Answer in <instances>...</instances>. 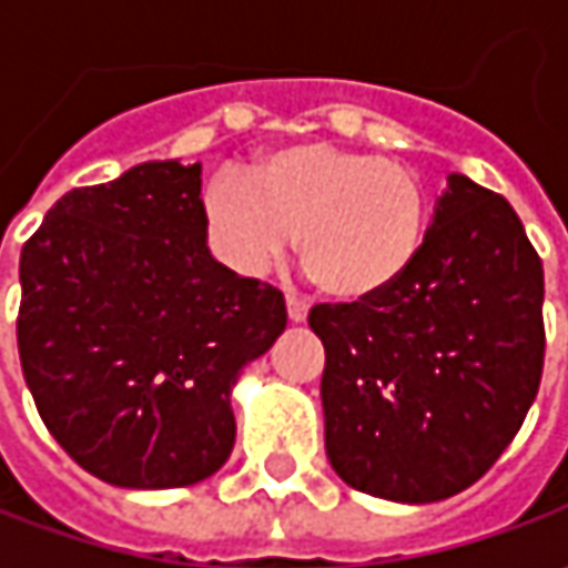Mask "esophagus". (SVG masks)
<instances>
[{"mask_svg":"<svg viewBox=\"0 0 568 568\" xmlns=\"http://www.w3.org/2000/svg\"><path fill=\"white\" fill-rule=\"evenodd\" d=\"M306 316H310V306L300 296L287 294V318L291 322H306Z\"/></svg>","mask_w":568,"mask_h":568,"instance_id":"1","label":"esophagus"}]
</instances>
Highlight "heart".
Returning <instances> with one entry per match:
<instances>
[{"instance_id": "b5f03b06", "label": "heart", "mask_w": 568, "mask_h": 568, "mask_svg": "<svg viewBox=\"0 0 568 568\" xmlns=\"http://www.w3.org/2000/svg\"><path fill=\"white\" fill-rule=\"evenodd\" d=\"M221 255L258 274L294 243L322 294L357 303L392 287L420 250L426 192L402 164L338 144L272 151L240 180L221 173L205 192Z\"/></svg>"}]
</instances>
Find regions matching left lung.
I'll return each mask as SVG.
<instances>
[{
	"label": "left lung",
	"instance_id": "left-lung-1",
	"mask_svg": "<svg viewBox=\"0 0 568 568\" xmlns=\"http://www.w3.org/2000/svg\"><path fill=\"white\" fill-rule=\"evenodd\" d=\"M325 452L354 490L439 503L506 452L544 369V268L513 205L452 173L407 272L322 303Z\"/></svg>",
	"mask_w": 568,
	"mask_h": 568
}]
</instances>
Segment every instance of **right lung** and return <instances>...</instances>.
<instances>
[{
  "instance_id": "add662e5",
  "label": "right lung",
  "mask_w": 568,
  "mask_h": 568,
  "mask_svg": "<svg viewBox=\"0 0 568 568\" xmlns=\"http://www.w3.org/2000/svg\"><path fill=\"white\" fill-rule=\"evenodd\" d=\"M287 325L272 284L207 250L202 164L148 161L65 192L21 250L18 354L88 474L173 490L230 458V395Z\"/></svg>"
}]
</instances>
